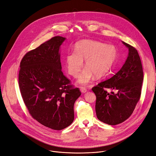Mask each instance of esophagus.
Segmentation results:
<instances>
[{
  "label": "esophagus",
  "mask_w": 156,
  "mask_h": 156,
  "mask_svg": "<svg viewBox=\"0 0 156 156\" xmlns=\"http://www.w3.org/2000/svg\"><path fill=\"white\" fill-rule=\"evenodd\" d=\"M80 91H81L82 93H83V94H84V93H85L87 91V90L85 88H84V87H80Z\"/></svg>",
  "instance_id": "esophagus-1"
}]
</instances>
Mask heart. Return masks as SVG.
I'll list each match as a JSON object with an SVG mask.
<instances>
[{"instance_id": "obj_1", "label": "heart", "mask_w": 156, "mask_h": 156, "mask_svg": "<svg viewBox=\"0 0 156 156\" xmlns=\"http://www.w3.org/2000/svg\"><path fill=\"white\" fill-rule=\"evenodd\" d=\"M116 58V49L111 44L101 42L83 40L74 46V52L69 53L65 57V67L67 72L77 77L85 65L87 67L80 75L78 83L88 84L95 76L97 78L104 76L110 69Z\"/></svg>"}]
</instances>
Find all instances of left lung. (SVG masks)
Returning <instances> with one entry per match:
<instances>
[{
    "mask_svg": "<svg viewBox=\"0 0 156 156\" xmlns=\"http://www.w3.org/2000/svg\"><path fill=\"white\" fill-rule=\"evenodd\" d=\"M122 43L129 51L125 64L113 77L92 89L97 97V117L110 125L123 123L131 115L140 100L143 82V67L137 51L129 44ZM106 88L117 92L110 94Z\"/></svg>",
    "mask_w": 156,
    "mask_h": 156,
    "instance_id": "obj_1",
    "label": "left lung"
}]
</instances>
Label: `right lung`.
I'll return each instance as SVG.
<instances>
[{
  "label": "right lung",
  "instance_id": "right-lung-1",
  "mask_svg": "<svg viewBox=\"0 0 156 156\" xmlns=\"http://www.w3.org/2000/svg\"><path fill=\"white\" fill-rule=\"evenodd\" d=\"M66 38L55 37L24 56L19 83L30 114L41 125L55 130L70 125L74 105L80 96L61 71L60 47Z\"/></svg>",
  "mask_w": 156,
  "mask_h": 156
}]
</instances>
